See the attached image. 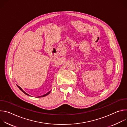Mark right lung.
Masks as SVG:
<instances>
[{"label":"right lung","instance_id":"obj_1","mask_svg":"<svg viewBox=\"0 0 127 127\" xmlns=\"http://www.w3.org/2000/svg\"><path fill=\"white\" fill-rule=\"evenodd\" d=\"M17 86H18V87H19V89L21 90V91L22 92H23L25 94H26V95H29V96H30L29 95H28V94H27L26 93H25L24 91V90L21 88V87H20L19 86H18V85H17ZM50 92H51V91H50V92H49L48 93H47L46 94H45V95H42V96H39L38 97H44V96H46V95H48L50 93Z\"/></svg>","mask_w":127,"mask_h":127}]
</instances>
